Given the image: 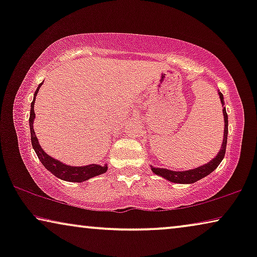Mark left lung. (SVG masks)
I'll list each match as a JSON object with an SVG mask.
<instances>
[{
    "label": "left lung",
    "instance_id": "left-lung-1",
    "mask_svg": "<svg viewBox=\"0 0 257 257\" xmlns=\"http://www.w3.org/2000/svg\"><path fill=\"white\" fill-rule=\"evenodd\" d=\"M219 92L220 101L222 105V112H223V120H224V130H223V139L222 144H221V149L219 153L216 154L215 158H213L212 160L208 161L207 164H203L201 166L192 168L188 171H172L167 170V168H159V167H153L151 166V170L154 174L159 175V177L166 179V180L174 182V184H194L200 179L207 177V175L212 173L215 168L219 166L221 161L224 158V153H226V146H227V136H228V115L226 112V107H224V100H223V94Z\"/></svg>",
    "mask_w": 257,
    "mask_h": 257
}]
</instances>
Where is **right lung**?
<instances>
[{
	"instance_id": "right-lung-1",
	"label": "right lung",
	"mask_w": 257,
	"mask_h": 257,
	"mask_svg": "<svg viewBox=\"0 0 257 257\" xmlns=\"http://www.w3.org/2000/svg\"><path fill=\"white\" fill-rule=\"evenodd\" d=\"M42 84L43 83H41L36 89V91H35L34 100L33 103H31L30 118H29L31 145L34 147L38 159H40L41 163L43 164V166L47 168L49 172H51L55 177L59 178L61 180H65L70 182H83V181L89 180V179L93 177H97V175L105 173V172L107 171V165L100 166V165H97V164H91V165H85V166H70L68 164H64L62 163V161L55 159L54 157H50L49 154L44 152L43 149H42L34 131V120H35V117H36L34 112V105H35V100H36L38 90H40Z\"/></svg>"
}]
</instances>
